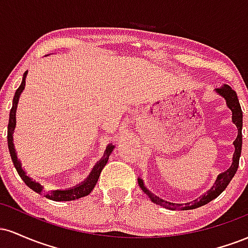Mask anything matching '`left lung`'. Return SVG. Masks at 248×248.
I'll return each instance as SVG.
<instances>
[{"label": "left lung", "mask_w": 248, "mask_h": 248, "mask_svg": "<svg viewBox=\"0 0 248 248\" xmlns=\"http://www.w3.org/2000/svg\"><path fill=\"white\" fill-rule=\"evenodd\" d=\"M216 91H217L219 94L223 95L225 100H226L227 106H229L230 109L232 110L233 122H234L235 126L238 128V138L237 140L234 141L235 150H234V155H233V163L231 168L218 176L215 186H213L211 187V190H209L205 195H203L202 197L195 199V201L191 202V203H186V204H175V203H169V202L163 201V199L157 197V196L153 195V193L143 186L142 179H139V186H140L142 191L146 193L153 203L166 207V209L173 210V211L197 209V207L205 205V204L210 203V202L213 201L215 198H217L218 196L220 195L225 189H226V186H229L230 182L232 181V178L234 177L235 172H237L238 167H239V158H240L241 147H243V133H241V129H243V110H241L240 104H239L237 93H235V91L232 90L229 85H224L223 87L217 88Z\"/></svg>", "instance_id": "left-lung-1"}]
</instances>
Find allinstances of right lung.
<instances>
[{
    "label": "right lung",
    "instance_id": "add662e5",
    "mask_svg": "<svg viewBox=\"0 0 248 248\" xmlns=\"http://www.w3.org/2000/svg\"><path fill=\"white\" fill-rule=\"evenodd\" d=\"M25 78H27V72H24L23 75V79H22V84L19 85V87L16 90L15 95H14V100H13V107L10 109V114H9V124H8V148H9L10 152V156L11 160H13L14 166H15L18 175L21 176V178L23 179L24 183L27 184L30 189H32L33 191L42 193L43 192V187L39 186V183H36L35 181H32L30 177H28L25 175L24 170L22 169L21 162L17 160V156L15 153V148H14V143H13V133L14 129H15V124H16V108H17V102H18L19 95H21L22 91L24 90L25 86ZM112 146H109L106 149V155L105 157L102 158L101 161H99V163L95 164V167L93 168L92 172L90 173V176L86 178V181L82 182L81 184L75 187H71L69 190H50V191L44 192L43 195L45 196L46 198L51 199V201H56V202H67V201H75V199L81 198L84 196H87L88 193H91L93 189H94L96 182H98L99 176H100L101 170L104 169V167L106 166L107 161H108V156L109 154L112 153L113 150Z\"/></svg>",
    "mask_w": 248,
    "mask_h": 248
}]
</instances>
